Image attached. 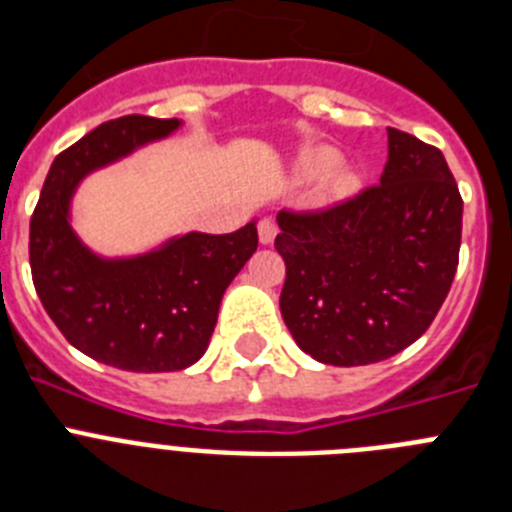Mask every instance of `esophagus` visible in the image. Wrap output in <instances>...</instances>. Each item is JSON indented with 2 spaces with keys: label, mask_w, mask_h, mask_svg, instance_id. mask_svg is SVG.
I'll return each instance as SVG.
<instances>
[{
  "label": "esophagus",
  "mask_w": 512,
  "mask_h": 512,
  "mask_svg": "<svg viewBox=\"0 0 512 512\" xmlns=\"http://www.w3.org/2000/svg\"><path fill=\"white\" fill-rule=\"evenodd\" d=\"M274 238H277V223H274L271 217L259 220V241L264 243V246H269V243H274Z\"/></svg>",
  "instance_id": "1"
}]
</instances>
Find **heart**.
<instances>
[{"instance_id":"b5f03b06","label":"heart","mask_w":512,"mask_h":512,"mask_svg":"<svg viewBox=\"0 0 512 512\" xmlns=\"http://www.w3.org/2000/svg\"><path fill=\"white\" fill-rule=\"evenodd\" d=\"M336 164L338 153L333 151V148H318V151L310 153L305 169L310 171V174H328ZM333 187H336L338 192H346V189L354 187V176L346 174V171H336V174H333Z\"/></svg>"}]
</instances>
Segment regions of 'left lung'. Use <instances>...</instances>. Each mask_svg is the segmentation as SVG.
I'll return each mask as SVG.
<instances>
[{"label":"left lung","mask_w":512,"mask_h":512,"mask_svg":"<svg viewBox=\"0 0 512 512\" xmlns=\"http://www.w3.org/2000/svg\"><path fill=\"white\" fill-rule=\"evenodd\" d=\"M461 202L436 146L387 128L379 184L323 210H282V318L297 346L333 366L390 359L441 310L459 266Z\"/></svg>","instance_id":"left-lung-1"}]
</instances>
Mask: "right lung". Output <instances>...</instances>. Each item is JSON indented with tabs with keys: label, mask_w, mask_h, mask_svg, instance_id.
<instances>
[{
	"label": "right lung",
	"mask_w": 512,
	"mask_h": 512,
	"mask_svg": "<svg viewBox=\"0 0 512 512\" xmlns=\"http://www.w3.org/2000/svg\"><path fill=\"white\" fill-rule=\"evenodd\" d=\"M179 120L125 115L61 151L30 217V269L45 312L81 354L125 372H179L205 354L225 289L259 246L256 223L187 233L138 259H99L69 225L76 184L164 138Z\"/></svg>",
	"instance_id": "add662e5"
}]
</instances>
